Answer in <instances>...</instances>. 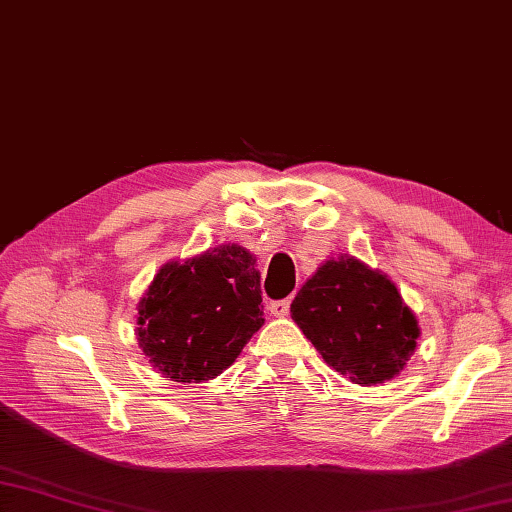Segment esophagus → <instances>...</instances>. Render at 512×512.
<instances>
[{"mask_svg":"<svg viewBox=\"0 0 512 512\" xmlns=\"http://www.w3.org/2000/svg\"><path fill=\"white\" fill-rule=\"evenodd\" d=\"M268 310H270V314H273V317H288L290 301H288V299L273 301V303H270V306H268Z\"/></svg>","mask_w":512,"mask_h":512,"instance_id":"34e87169","label":"esophagus"}]
</instances>
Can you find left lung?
<instances>
[{"mask_svg": "<svg viewBox=\"0 0 512 512\" xmlns=\"http://www.w3.org/2000/svg\"><path fill=\"white\" fill-rule=\"evenodd\" d=\"M290 314L323 361L361 387L398 376L420 336L416 314L394 281L352 255L321 264Z\"/></svg>", "mask_w": 512, "mask_h": 512, "instance_id": "1", "label": "left lung"}]
</instances>
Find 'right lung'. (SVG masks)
<instances>
[{"label":"right lung","instance_id":"right-lung-1","mask_svg":"<svg viewBox=\"0 0 512 512\" xmlns=\"http://www.w3.org/2000/svg\"><path fill=\"white\" fill-rule=\"evenodd\" d=\"M255 255L239 244L167 262L138 301L136 339L169 380L220 376L264 325Z\"/></svg>","mask_w":512,"mask_h":512}]
</instances>
